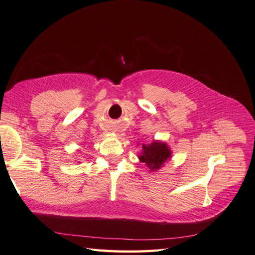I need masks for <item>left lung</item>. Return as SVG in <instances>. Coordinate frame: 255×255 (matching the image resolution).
<instances>
[{"label": "left lung", "mask_w": 255, "mask_h": 255, "mask_svg": "<svg viewBox=\"0 0 255 255\" xmlns=\"http://www.w3.org/2000/svg\"><path fill=\"white\" fill-rule=\"evenodd\" d=\"M138 157L150 170L155 171L163 167L165 161L171 158V150L167 143L155 140L150 144H142V152Z\"/></svg>", "instance_id": "obj_1"}]
</instances>
